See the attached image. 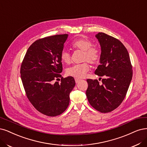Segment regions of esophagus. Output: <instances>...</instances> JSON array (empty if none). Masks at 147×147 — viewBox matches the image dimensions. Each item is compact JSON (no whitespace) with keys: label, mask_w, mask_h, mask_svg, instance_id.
<instances>
[{"label":"esophagus","mask_w":147,"mask_h":147,"mask_svg":"<svg viewBox=\"0 0 147 147\" xmlns=\"http://www.w3.org/2000/svg\"><path fill=\"white\" fill-rule=\"evenodd\" d=\"M75 83H78V82H80L81 80H80V79H78V78H75Z\"/></svg>","instance_id":"esophagus-1"}]
</instances>
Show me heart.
<instances>
[{
  "label": "heart",
  "instance_id": "obj_1",
  "mask_svg": "<svg viewBox=\"0 0 147 147\" xmlns=\"http://www.w3.org/2000/svg\"><path fill=\"white\" fill-rule=\"evenodd\" d=\"M72 46L76 49L83 51L82 61H87L92 64L98 63L100 58V53L98 49L92 46V43L90 40L85 37H79L72 43ZM60 58L62 61L65 64H70L71 58L69 53L65 50H63L61 53ZM90 65L87 62L78 64H75L67 69L66 74L69 76L76 78H82L89 71Z\"/></svg>",
  "mask_w": 147,
  "mask_h": 147
}]
</instances>
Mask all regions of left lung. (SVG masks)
I'll return each instance as SVG.
<instances>
[{
    "mask_svg": "<svg viewBox=\"0 0 147 147\" xmlns=\"http://www.w3.org/2000/svg\"><path fill=\"white\" fill-rule=\"evenodd\" d=\"M101 47L100 65L95 74L104 77L102 84L88 79L86 97L100 113L117 108L124 100L132 80L133 70L127 49L119 40L104 33L95 35Z\"/></svg>",
    "mask_w": 147,
    "mask_h": 147,
    "instance_id": "8db88e82",
    "label": "left lung"
}]
</instances>
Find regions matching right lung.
Here are the masks:
<instances>
[{"label":"right lung","mask_w":147,"mask_h":147,"mask_svg":"<svg viewBox=\"0 0 147 147\" xmlns=\"http://www.w3.org/2000/svg\"><path fill=\"white\" fill-rule=\"evenodd\" d=\"M67 37V34H58L37 40L28 49L21 64L20 73L28 99L39 112L50 117L67 109L75 85L72 77L63 78L60 74V55ZM59 78V84L54 83Z\"/></svg>","instance_id":"add662e5"}]
</instances>
